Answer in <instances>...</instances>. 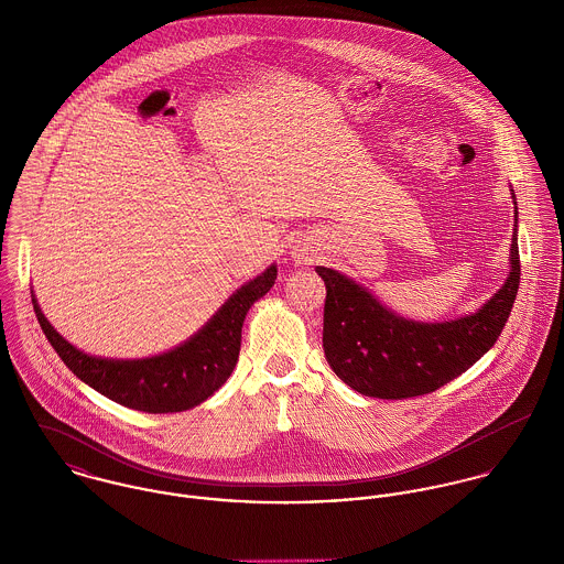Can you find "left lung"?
Listing matches in <instances>:
<instances>
[{"label": "left lung", "instance_id": "left-lung-1", "mask_svg": "<svg viewBox=\"0 0 564 564\" xmlns=\"http://www.w3.org/2000/svg\"><path fill=\"white\" fill-rule=\"evenodd\" d=\"M317 273L327 291L323 351L332 371L367 398L408 400L465 373L499 338L521 280L517 226L508 280L476 315L456 322H408L343 273L327 267Z\"/></svg>", "mask_w": 564, "mask_h": 564}]
</instances>
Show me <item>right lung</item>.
<instances>
[{"label":"right lung","mask_w":564,"mask_h":564,"mask_svg":"<svg viewBox=\"0 0 564 564\" xmlns=\"http://www.w3.org/2000/svg\"><path fill=\"white\" fill-rule=\"evenodd\" d=\"M275 275L278 269L271 264L241 286L191 340L143 360H108L84 354L50 325L34 295L32 304L47 340L82 382L132 410L182 412L206 402L230 378L241 351L245 315L273 286Z\"/></svg>","instance_id":"add662e5"}]
</instances>
